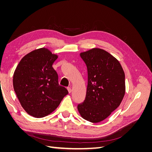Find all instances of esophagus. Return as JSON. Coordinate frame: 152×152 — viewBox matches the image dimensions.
Returning <instances> with one entry per match:
<instances>
[{
  "label": "esophagus",
  "instance_id": "1",
  "mask_svg": "<svg viewBox=\"0 0 152 152\" xmlns=\"http://www.w3.org/2000/svg\"><path fill=\"white\" fill-rule=\"evenodd\" d=\"M67 90H68V93H70L71 92H72V89H71V87H67Z\"/></svg>",
  "mask_w": 152,
  "mask_h": 152
}]
</instances>
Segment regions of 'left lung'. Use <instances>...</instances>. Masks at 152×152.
<instances>
[{"mask_svg":"<svg viewBox=\"0 0 152 152\" xmlns=\"http://www.w3.org/2000/svg\"><path fill=\"white\" fill-rule=\"evenodd\" d=\"M80 55L87 66V86L77 109L85 120L99 122L120 105L125 94V74L117 59L104 50L94 48Z\"/></svg>","mask_w":152,"mask_h":152,"instance_id":"8db88e82","label":"left lung"}]
</instances>
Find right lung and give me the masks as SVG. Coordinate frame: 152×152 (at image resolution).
<instances>
[{"mask_svg": "<svg viewBox=\"0 0 152 152\" xmlns=\"http://www.w3.org/2000/svg\"><path fill=\"white\" fill-rule=\"evenodd\" d=\"M56 55L45 48L26 54L13 75V87L25 111L34 117L48 115L56 109L68 92L58 84V75L52 65Z\"/></svg>", "mask_w": 152, "mask_h": 152, "instance_id": "obj_1", "label": "right lung"}]
</instances>
